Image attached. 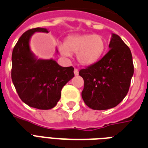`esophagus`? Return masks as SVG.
Masks as SVG:
<instances>
[{
    "label": "esophagus",
    "instance_id": "esophagus-1",
    "mask_svg": "<svg viewBox=\"0 0 148 148\" xmlns=\"http://www.w3.org/2000/svg\"><path fill=\"white\" fill-rule=\"evenodd\" d=\"M74 74H75V75H79V70H78V69H74Z\"/></svg>",
    "mask_w": 148,
    "mask_h": 148
}]
</instances>
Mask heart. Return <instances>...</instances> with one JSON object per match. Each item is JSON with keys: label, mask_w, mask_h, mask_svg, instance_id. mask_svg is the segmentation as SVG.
Masks as SVG:
<instances>
[{"label": "heart", "mask_w": 148, "mask_h": 148, "mask_svg": "<svg viewBox=\"0 0 148 148\" xmlns=\"http://www.w3.org/2000/svg\"><path fill=\"white\" fill-rule=\"evenodd\" d=\"M106 48L103 38L98 35H70L64 41L59 51L65 57L70 53H76L78 62L84 66H90L99 60Z\"/></svg>", "instance_id": "heart-1"}]
</instances>
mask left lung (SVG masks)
Segmentation results:
<instances>
[{"mask_svg": "<svg viewBox=\"0 0 148 148\" xmlns=\"http://www.w3.org/2000/svg\"><path fill=\"white\" fill-rule=\"evenodd\" d=\"M110 50L94 64L82 69V97L86 106L102 110L117 106L127 94L134 74L132 55L120 36L113 34Z\"/></svg>", "mask_w": 148, "mask_h": 148, "instance_id": "8db88e82", "label": "left lung"}]
</instances>
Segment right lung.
Returning <instances> with one entry per match:
<instances>
[{"instance_id":"1","label":"right lung","mask_w":148,"mask_h":148,"mask_svg":"<svg viewBox=\"0 0 148 148\" xmlns=\"http://www.w3.org/2000/svg\"><path fill=\"white\" fill-rule=\"evenodd\" d=\"M36 32H49L44 27L25 32L12 51L11 79L20 99L31 107L49 110L61 97L62 87L74 76V68L62 67L56 61L37 60L31 52L29 40Z\"/></svg>"}]
</instances>
